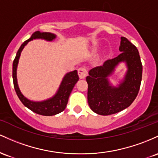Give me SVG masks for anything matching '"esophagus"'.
Masks as SVG:
<instances>
[{"label": "esophagus", "instance_id": "obj_1", "mask_svg": "<svg viewBox=\"0 0 158 158\" xmlns=\"http://www.w3.org/2000/svg\"><path fill=\"white\" fill-rule=\"evenodd\" d=\"M77 72H78L79 77L81 79H84L88 74L87 69H86L85 67H81V68H79L78 71H77Z\"/></svg>", "mask_w": 158, "mask_h": 158}]
</instances>
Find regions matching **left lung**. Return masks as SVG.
I'll list each match as a JSON object with an SVG mask.
<instances>
[{"label":"left lung","instance_id":"left-lung-1","mask_svg":"<svg viewBox=\"0 0 158 158\" xmlns=\"http://www.w3.org/2000/svg\"><path fill=\"white\" fill-rule=\"evenodd\" d=\"M119 51V55L92 69L86 77L88 104L97 114L108 116L123 110L132 104L139 93L143 74L139 51L125 37H121ZM122 61L127 65L125 78L118 87L111 86L107 77Z\"/></svg>","mask_w":158,"mask_h":158}]
</instances>
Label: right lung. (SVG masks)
<instances>
[{
    "instance_id": "add662e5",
    "label": "right lung",
    "mask_w": 158,
    "mask_h": 158,
    "mask_svg": "<svg viewBox=\"0 0 158 158\" xmlns=\"http://www.w3.org/2000/svg\"><path fill=\"white\" fill-rule=\"evenodd\" d=\"M55 38L56 35L53 34V33H48V32L41 33L40 31H36L32 34L29 40H26L21 45L19 51H18L13 63H12V79H13L14 88H15V93H16L18 97L26 107H27L33 112L36 113L37 114L42 115V116H54V115L63 112L65 109L67 103H68L69 97L70 94L73 89L74 85L79 80L77 70L69 72L65 74L63 81H62L59 89L57 90L55 95H54L52 98L47 99L43 102H33V101L25 98L19 89L16 77L17 66L18 63H19V57L21 55V52H22L24 46L28 43V42L33 40H36V39H42V40H45L47 41H52Z\"/></svg>"
}]
</instances>
